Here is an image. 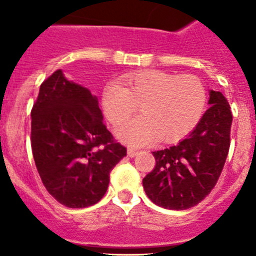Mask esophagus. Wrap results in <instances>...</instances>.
Listing matches in <instances>:
<instances>
[{
  "instance_id": "obj_1",
  "label": "esophagus",
  "mask_w": 256,
  "mask_h": 256,
  "mask_svg": "<svg viewBox=\"0 0 256 256\" xmlns=\"http://www.w3.org/2000/svg\"><path fill=\"white\" fill-rule=\"evenodd\" d=\"M136 154H138V150L132 149V148H128V156L134 158Z\"/></svg>"
}]
</instances>
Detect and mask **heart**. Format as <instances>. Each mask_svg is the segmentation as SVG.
<instances>
[{"instance_id": "obj_1", "label": "heart", "mask_w": 256, "mask_h": 256, "mask_svg": "<svg viewBox=\"0 0 256 256\" xmlns=\"http://www.w3.org/2000/svg\"><path fill=\"white\" fill-rule=\"evenodd\" d=\"M206 88L198 76L144 70L122 78V86L108 84L102 108L114 126L125 122L139 106L142 114L121 126L117 136L131 146L179 142L187 136L206 106Z\"/></svg>"}]
</instances>
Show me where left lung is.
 I'll return each instance as SVG.
<instances>
[{
  "label": "left lung",
  "mask_w": 256,
  "mask_h": 256,
  "mask_svg": "<svg viewBox=\"0 0 256 256\" xmlns=\"http://www.w3.org/2000/svg\"><path fill=\"white\" fill-rule=\"evenodd\" d=\"M208 107L198 125L179 144L152 152L155 166L142 179L145 193L158 206L187 210L210 194L230 149L232 114L221 92H210Z\"/></svg>",
  "instance_id": "8db88e82"
}]
</instances>
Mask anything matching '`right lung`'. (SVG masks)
I'll list each match as a JSON object with an SVG mask.
<instances>
[{"instance_id":"obj_1","label":"right lung","mask_w":256,"mask_h":256,"mask_svg":"<svg viewBox=\"0 0 256 256\" xmlns=\"http://www.w3.org/2000/svg\"><path fill=\"white\" fill-rule=\"evenodd\" d=\"M97 97L60 69L40 86L31 110V149L48 192L69 208L96 204L126 155L102 121Z\"/></svg>"}]
</instances>
